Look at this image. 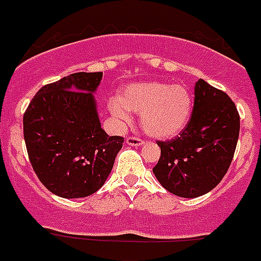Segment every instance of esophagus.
<instances>
[{"label":"esophagus","instance_id":"obj_1","mask_svg":"<svg viewBox=\"0 0 261 261\" xmlns=\"http://www.w3.org/2000/svg\"><path fill=\"white\" fill-rule=\"evenodd\" d=\"M126 143L131 146H140L144 144V140L140 138H136V136H128V138L126 139Z\"/></svg>","mask_w":261,"mask_h":261}]
</instances>
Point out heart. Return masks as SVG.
<instances>
[{
  "label": "heart",
  "instance_id": "b5f03b06",
  "mask_svg": "<svg viewBox=\"0 0 261 261\" xmlns=\"http://www.w3.org/2000/svg\"><path fill=\"white\" fill-rule=\"evenodd\" d=\"M111 115L120 125L130 121V112L140 113V126L148 135L169 139L181 133L189 121L192 98L182 84L148 82L128 85L120 99L108 102Z\"/></svg>",
  "mask_w": 261,
  "mask_h": 261
}]
</instances>
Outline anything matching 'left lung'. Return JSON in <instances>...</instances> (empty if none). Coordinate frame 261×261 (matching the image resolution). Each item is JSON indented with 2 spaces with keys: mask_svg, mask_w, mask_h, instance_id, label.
Segmentation results:
<instances>
[{
  "mask_svg": "<svg viewBox=\"0 0 261 261\" xmlns=\"http://www.w3.org/2000/svg\"><path fill=\"white\" fill-rule=\"evenodd\" d=\"M240 134L233 100L203 79L195 84L192 115L177 138L156 141L161 156L153 168L159 184L181 198L213 190L228 171Z\"/></svg>",
  "mask_w": 261,
  "mask_h": 261,
  "instance_id": "1",
  "label": "left lung"
}]
</instances>
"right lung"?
Wrapping results in <instances>:
<instances>
[{"instance_id": "add662e5", "label": "right lung", "mask_w": 261, "mask_h": 261, "mask_svg": "<svg viewBox=\"0 0 261 261\" xmlns=\"http://www.w3.org/2000/svg\"><path fill=\"white\" fill-rule=\"evenodd\" d=\"M103 72H75L38 90L22 118L28 155L39 181L57 196L85 198L103 186L122 136L100 126L93 93Z\"/></svg>"}]
</instances>
